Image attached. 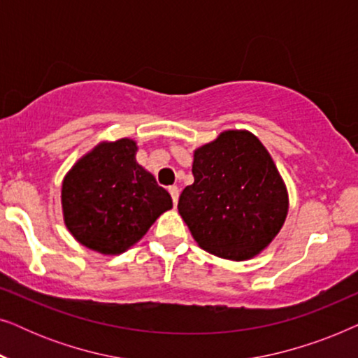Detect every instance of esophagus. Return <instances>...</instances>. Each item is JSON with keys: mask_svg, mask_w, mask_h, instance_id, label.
<instances>
[{"mask_svg": "<svg viewBox=\"0 0 358 358\" xmlns=\"http://www.w3.org/2000/svg\"><path fill=\"white\" fill-rule=\"evenodd\" d=\"M169 194L171 197H173V202H174V207L178 205V200H179V187L178 185H173V187H169Z\"/></svg>", "mask_w": 358, "mask_h": 358, "instance_id": "1", "label": "esophagus"}]
</instances>
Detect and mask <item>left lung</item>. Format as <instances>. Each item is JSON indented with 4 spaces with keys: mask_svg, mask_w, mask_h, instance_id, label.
Listing matches in <instances>:
<instances>
[{
    "mask_svg": "<svg viewBox=\"0 0 358 358\" xmlns=\"http://www.w3.org/2000/svg\"><path fill=\"white\" fill-rule=\"evenodd\" d=\"M192 174L178 208L203 251L248 261L273 241L285 223L288 192L256 135L222 131L194 151Z\"/></svg>",
    "mask_w": 358,
    "mask_h": 358,
    "instance_id": "8db88e82",
    "label": "left lung"
}]
</instances>
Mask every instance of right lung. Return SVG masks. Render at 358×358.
I'll return each mask as SVG.
<instances>
[{
  "instance_id": "obj_1",
  "label": "right lung",
  "mask_w": 358,
  "mask_h": 358,
  "mask_svg": "<svg viewBox=\"0 0 358 358\" xmlns=\"http://www.w3.org/2000/svg\"><path fill=\"white\" fill-rule=\"evenodd\" d=\"M136 141H101L73 164L62 182L63 222L91 251L115 256L140 241L173 208L168 190L136 163Z\"/></svg>"
}]
</instances>
